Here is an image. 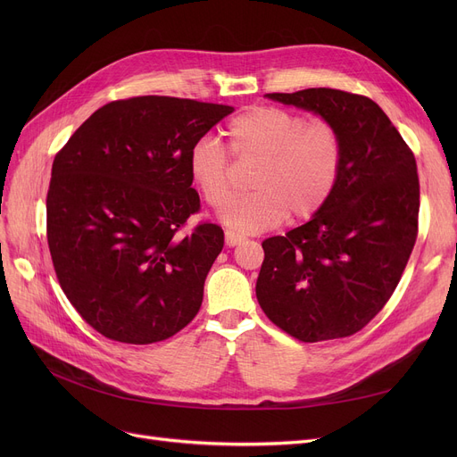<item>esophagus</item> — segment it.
I'll use <instances>...</instances> for the list:
<instances>
[{
    "mask_svg": "<svg viewBox=\"0 0 457 457\" xmlns=\"http://www.w3.org/2000/svg\"><path fill=\"white\" fill-rule=\"evenodd\" d=\"M224 237H226V245H228L229 248H233V246H237V245H241V243L245 241V237L235 233V231H226Z\"/></svg>",
    "mask_w": 457,
    "mask_h": 457,
    "instance_id": "esophagus-1",
    "label": "esophagus"
}]
</instances>
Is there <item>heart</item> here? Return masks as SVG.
<instances>
[{"instance_id":"heart-1","label":"heart","mask_w":457,"mask_h":457,"mask_svg":"<svg viewBox=\"0 0 457 457\" xmlns=\"http://www.w3.org/2000/svg\"><path fill=\"white\" fill-rule=\"evenodd\" d=\"M226 137L239 162L256 164L251 195L220 211V219L237 231L276 228L287 214L291 220H307L324 209L339 183L343 137L326 118L307 120L296 111L255 105L231 120ZM228 154L212 137L198 138L188 150L190 179L211 207L223 205L230 194Z\"/></svg>"}]
</instances>
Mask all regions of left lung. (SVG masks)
Instances as JSON below:
<instances>
[{
  "mask_svg": "<svg viewBox=\"0 0 457 457\" xmlns=\"http://www.w3.org/2000/svg\"><path fill=\"white\" fill-rule=\"evenodd\" d=\"M313 111L343 137V170L307 224L262 241L255 295L265 315L302 343L363 329L393 296L419 235L417 161L367 96L337 88L272 92Z\"/></svg>",
  "mask_w": 457,
  "mask_h": 457,
  "instance_id": "left-lung-1",
  "label": "left lung"
}]
</instances>
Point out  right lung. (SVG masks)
Listing matches in <instances>:
<instances>
[{
    "mask_svg": "<svg viewBox=\"0 0 457 457\" xmlns=\"http://www.w3.org/2000/svg\"><path fill=\"white\" fill-rule=\"evenodd\" d=\"M233 107L135 96L100 107L57 152L46 235L70 303L104 337L152 345L196 317L222 252L220 226L200 222L188 150Z\"/></svg>",
    "mask_w": 457,
    "mask_h": 457,
    "instance_id": "right-lung-1",
    "label": "right lung"
}]
</instances>
